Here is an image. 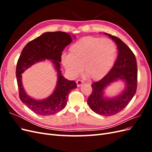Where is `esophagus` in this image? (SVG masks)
Returning <instances> with one entry per match:
<instances>
[{
    "instance_id": "esophagus-1",
    "label": "esophagus",
    "mask_w": 152,
    "mask_h": 152,
    "mask_svg": "<svg viewBox=\"0 0 152 152\" xmlns=\"http://www.w3.org/2000/svg\"><path fill=\"white\" fill-rule=\"evenodd\" d=\"M84 83V82L83 80H77V87H80L81 85H82Z\"/></svg>"
}]
</instances>
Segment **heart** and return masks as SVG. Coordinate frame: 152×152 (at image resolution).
Returning <instances> with one entry per match:
<instances>
[{"mask_svg": "<svg viewBox=\"0 0 152 152\" xmlns=\"http://www.w3.org/2000/svg\"><path fill=\"white\" fill-rule=\"evenodd\" d=\"M116 55L117 47L112 40L89 36L72 44L69 54H63L61 61L72 77H77L84 66L86 76L96 80L107 74Z\"/></svg>", "mask_w": 152, "mask_h": 152, "instance_id": "b5f03b06", "label": "heart"}]
</instances>
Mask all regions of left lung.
Masks as SVG:
<instances>
[{"label": "left lung", "mask_w": 152, "mask_h": 152, "mask_svg": "<svg viewBox=\"0 0 152 152\" xmlns=\"http://www.w3.org/2000/svg\"><path fill=\"white\" fill-rule=\"evenodd\" d=\"M104 34L108 35L117 45L118 56L113 67L107 74L91 85L93 91L87 99V104L93 112L100 115L112 116L126 107L136 93L137 62L134 53L120 39L107 33ZM118 80L125 83V88L117 96L106 97L104 90L110 83Z\"/></svg>", "instance_id": "1"}]
</instances>
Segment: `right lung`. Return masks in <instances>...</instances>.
Returning <instances> with one entry per match:
<instances>
[{"instance_id": "right-lung-1", "label": "right lung", "mask_w": 152, "mask_h": 152, "mask_svg": "<svg viewBox=\"0 0 152 152\" xmlns=\"http://www.w3.org/2000/svg\"><path fill=\"white\" fill-rule=\"evenodd\" d=\"M72 42V37L66 32H45L29 42L22 50L16 70L19 96L22 103L34 113L47 116L61 111L66 104L70 91L77 87L74 80H68L63 76L59 64L64 49ZM45 59L52 61L57 72V83L51 95L45 99L37 100L26 94L22 84L21 74L36 62Z\"/></svg>"}]
</instances>
